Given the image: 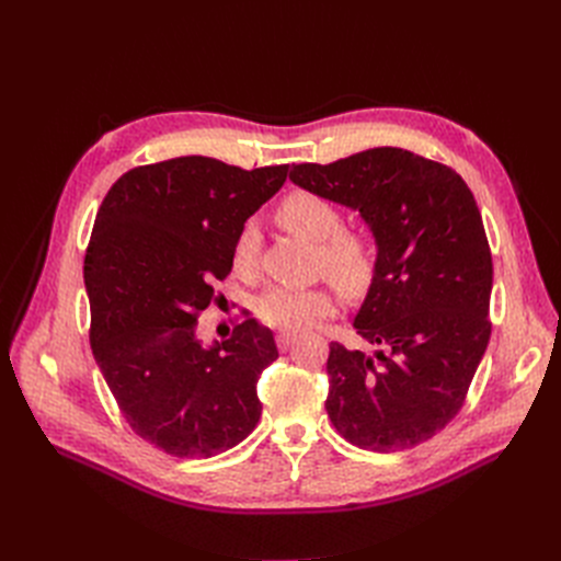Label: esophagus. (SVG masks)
<instances>
[{
  "label": "esophagus",
  "mask_w": 561,
  "mask_h": 561,
  "mask_svg": "<svg viewBox=\"0 0 561 561\" xmlns=\"http://www.w3.org/2000/svg\"><path fill=\"white\" fill-rule=\"evenodd\" d=\"M276 342H278V348H280V351H287V348H290V346L295 344V334H290V332H280Z\"/></svg>",
  "instance_id": "1"
}]
</instances>
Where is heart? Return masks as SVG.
Masks as SVG:
<instances>
[{"mask_svg": "<svg viewBox=\"0 0 561 561\" xmlns=\"http://www.w3.org/2000/svg\"><path fill=\"white\" fill-rule=\"evenodd\" d=\"M276 219L283 229L318 243L320 274H325L344 295L358 297L367 290L377 268L375 248L365 233L342 229L344 217L330 201L311 192H293L278 203ZM257 243V229L245 225L233 245V264L241 274L254 268ZM254 309L268 328L304 332L318 320L330 318L336 311V299L328 287H271L260 295Z\"/></svg>", "mask_w": 561, "mask_h": 561, "instance_id": "b5f03b06", "label": "heart"}]
</instances>
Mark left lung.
I'll list each match as a JSON object with an SVG mask.
<instances>
[{"mask_svg":"<svg viewBox=\"0 0 561 561\" xmlns=\"http://www.w3.org/2000/svg\"><path fill=\"white\" fill-rule=\"evenodd\" d=\"M290 180L358 210L377 241L353 320L371 351L330 344V421L369 451L426 443L463 407L491 334L494 264L472 192L449 165L398 147L299 163Z\"/></svg>","mask_w":561,"mask_h":561,"instance_id":"1","label":"left lung"}]
</instances>
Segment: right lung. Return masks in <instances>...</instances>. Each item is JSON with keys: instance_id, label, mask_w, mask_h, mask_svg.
<instances>
[{"instance_id": "right-lung-1", "label": "right lung", "mask_w": 561, "mask_h": 561, "mask_svg": "<svg viewBox=\"0 0 561 561\" xmlns=\"http://www.w3.org/2000/svg\"><path fill=\"white\" fill-rule=\"evenodd\" d=\"M285 178L287 165L180 157L124 173L95 215L83 260L91 348L128 426L165 454H222L262 416L274 332L245 316L206 346L198 313L217 301L245 219Z\"/></svg>"}]
</instances>
